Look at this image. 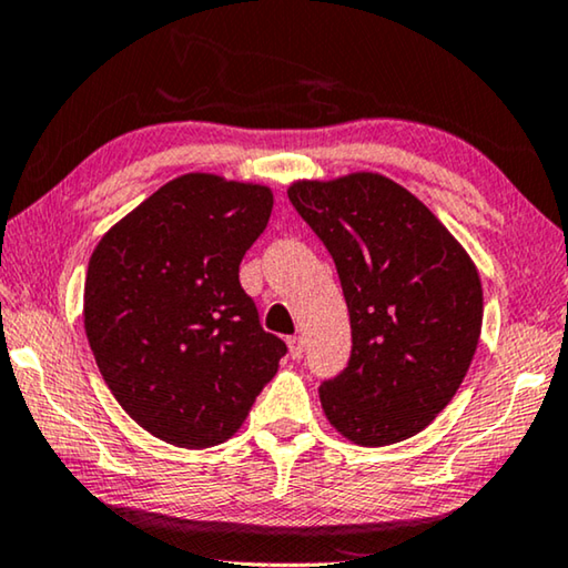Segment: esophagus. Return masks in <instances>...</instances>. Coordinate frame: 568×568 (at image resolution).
Masks as SVG:
<instances>
[{"label": "esophagus", "mask_w": 568, "mask_h": 568, "mask_svg": "<svg viewBox=\"0 0 568 568\" xmlns=\"http://www.w3.org/2000/svg\"><path fill=\"white\" fill-rule=\"evenodd\" d=\"M286 343H290V356H292V358H300L302 351H304L302 335H292V338H286Z\"/></svg>", "instance_id": "esophagus-1"}]
</instances>
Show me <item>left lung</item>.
<instances>
[{"label":"left lung","mask_w":568,"mask_h":568,"mask_svg":"<svg viewBox=\"0 0 568 568\" xmlns=\"http://www.w3.org/2000/svg\"><path fill=\"white\" fill-rule=\"evenodd\" d=\"M290 200L338 268L351 358L320 382L327 420L358 446L413 438L454 399L481 333V282L456 237L379 174L300 182Z\"/></svg>","instance_id":"8db88e82"}]
</instances>
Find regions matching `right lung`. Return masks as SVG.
<instances>
[{
    "instance_id": "obj_1",
    "label": "right lung",
    "mask_w": 568,
    "mask_h": 568,
    "mask_svg": "<svg viewBox=\"0 0 568 568\" xmlns=\"http://www.w3.org/2000/svg\"><path fill=\"white\" fill-rule=\"evenodd\" d=\"M271 207L266 186L186 174L89 258L84 325L97 366L120 407L171 446L227 440L286 356L237 278Z\"/></svg>"
}]
</instances>
